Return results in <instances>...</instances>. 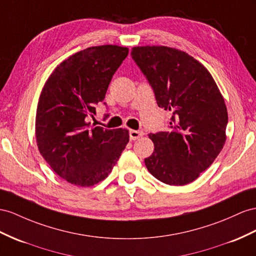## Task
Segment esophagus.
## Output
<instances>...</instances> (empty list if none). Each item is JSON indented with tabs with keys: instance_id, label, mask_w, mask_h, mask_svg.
Returning <instances> with one entry per match:
<instances>
[{
	"instance_id": "obj_1",
	"label": "esophagus",
	"mask_w": 256,
	"mask_h": 256,
	"mask_svg": "<svg viewBox=\"0 0 256 256\" xmlns=\"http://www.w3.org/2000/svg\"><path fill=\"white\" fill-rule=\"evenodd\" d=\"M142 130H130V140H135L137 138H140V137L142 135Z\"/></svg>"
}]
</instances>
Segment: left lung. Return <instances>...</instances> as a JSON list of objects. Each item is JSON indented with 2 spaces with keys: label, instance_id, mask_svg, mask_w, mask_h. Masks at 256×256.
<instances>
[{
  "label": "left lung",
  "instance_id": "obj_1",
  "mask_svg": "<svg viewBox=\"0 0 256 256\" xmlns=\"http://www.w3.org/2000/svg\"><path fill=\"white\" fill-rule=\"evenodd\" d=\"M160 108L171 111L168 132L149 134L154 152L150 174L168 185L194 182L212 164L226 140V104L211 74L185 52L166 46L133 48Z\"/></svg>",
  "mask_w": 256,
  "mask_h": 256
}]
</instances>
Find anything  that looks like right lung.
<instances>
[{"label": "right lung", "instance_id": "add662e5", "mask_svg": "<svg viewBox=\"0 0 256 256\" xmlns=\"http://www.w3.org/2000/svg\"><path fill=\"white\" fill-rule=\"evenodd\" d=\"M128 54V48L116 45L78 52L57 66L42 90L36 116L38 147L53 171L71 184L88 187L106 178L128 145V130L88 123Z\"/></svg>", "mask_w": 256, "mask_h": 256}]
</instances>
